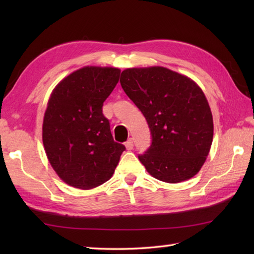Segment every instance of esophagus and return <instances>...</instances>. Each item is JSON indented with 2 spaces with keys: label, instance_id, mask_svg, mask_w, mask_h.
Returning a JSON list of instances; mask_svg holds the SVG:
<instances>
[{
  "label": "esophagus",
  "instance_id": "1",
  "mask_svg": "<svg viewBox=\"0 0 254 254\" xmlns=\"http://www.w3.org/2000/svg\"><path fill=\"white\" fill-rule=\"evenodd\" d=\"M126 147L127 150H132L134 147V144H133V139L132 138H128L127 141L126 142Z\"/></svg>",
  "mask_w": 254,
  "mask_h": 254
}]
</instances>
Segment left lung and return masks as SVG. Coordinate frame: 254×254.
<instances>
[{"label": "left lung", "instance_id": "obj_1", "mask_svg": "<svg viewBox=\"0 0 254 254\" xmlns=\"http://www.w3.org/2000/svg\"><path fill=\"white\" fill-rule=\"evenodd\" d=\"M120 83L148 123L152 144L138 159L156 179L178 183L195 176L213 142V117L202 89L166 67L127 68Z\"/></svg>", "mask_w": 254, "mask_h": 254}]
</instances>
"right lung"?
Wrapping results in <instances>:
<instances>
[{
    "instance_id": "1",
    "label": "right lung",
    "mask_w": 254,
    "mask_h": 254,
    "mask_svg": "<svg viewBox=\"0 0 254 254\" xmlns=\"http://www.w3.org/2000/svg\"><path fill=\"white\" fill-rule=\"evenodd\" d=\"M116 67L85 66L53 89L42 126V142L52 168L61 179L83 190L108 181L124 145L113 141L105 100L120 77Z\"/></svg>"
}]
</instances>
